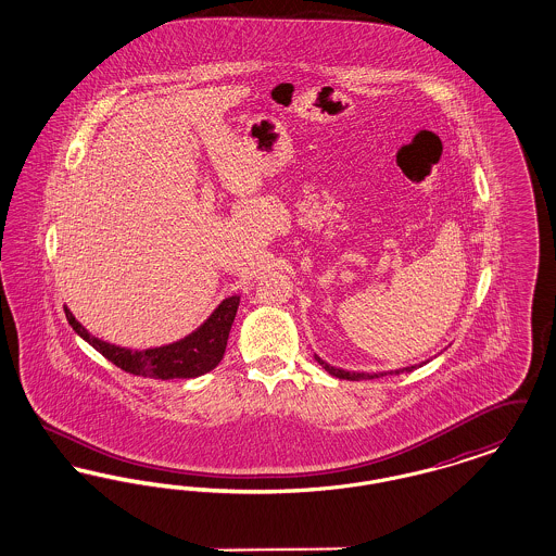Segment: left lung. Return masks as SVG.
<instances>
[{"label":"left lung","mask_w":556,"mask_h":556,"mask_svg":"<svg viewBox=\"0 0 556 556\" xmlns=\"http://www.w3.org/2000/svg\"><path fill=\"white\" fill-rule=\"evenodd\" d=\"M315 361H317L318 365L323 367V369L327 370L329 375H333V377H338V379H348V381H361V379H377V377H383V375H400V372H410V370L417 369V365H413V367H406V369H396V370H381V372H356V370H344L338 369V367H331L329 363H325L320 356L315 354Z\"/></svg>","instance_id":"8db88e82"}]
</instances>
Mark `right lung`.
Returning a JSON list of instances; mask_svg holds the SVG:
<instances>
[{
  "mask_svg": "<svg viewBox=\"0 0 556 556\" xmlns=\"http://www.w3.org/2000/svg\"><path fill=\"white\" fill-rule=\"evenodd\" d=\"M239 293L225 298L195 331L173 344L132 350L123 345L110 344L87 331L68 306H64L71 327L89 345H93L110 363L132 375L154 377V379H193L214 369L225 354L231 325L238 313Z\"/></svg>",
  "mask_w": 556,
  "mask_h": 556,
  "instance_id": "add662e5",
  "label": "right lung"
}]
</instances>
